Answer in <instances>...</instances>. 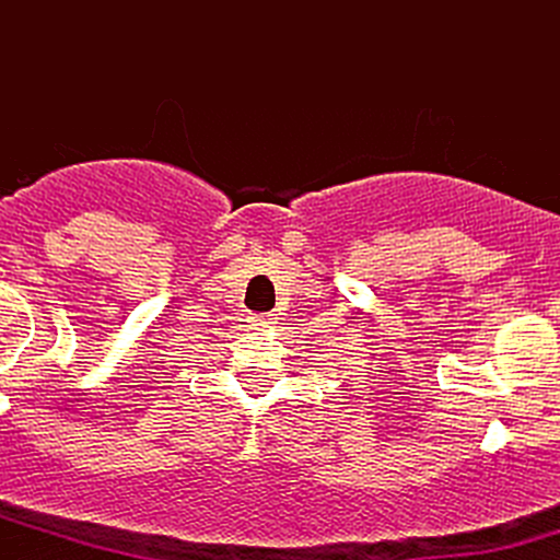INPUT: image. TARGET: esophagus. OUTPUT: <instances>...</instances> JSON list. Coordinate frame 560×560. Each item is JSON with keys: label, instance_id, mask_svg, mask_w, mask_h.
Here are the masks:
<instances>
[{"label": "esophagus", "instance_id": "obj_1", "mask_svg": "<svg viewBox=\"0 0 560 560\" xmlns=\"http://www.w3.org/2000/svg\"><path fill=\"white\" fill-rule=\"evenodd\" d=\"M273 318L271 316H258L255 318V326H271Z\"/></svg>", "mask_w": 560, "mask_h": 560}]
</instances>
